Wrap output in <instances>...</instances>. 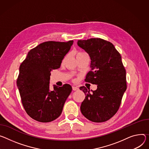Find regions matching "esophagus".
<instances>
[{
    "label": "esophagus",
    "instance_id": "34e87169",
    "mask_svg": "<svg viewBox=\"0 0 149 149\" xmlns=\"http://www.w3.org/2000/svg\"><path fill=\"white\" fill-rule=\"evenodd\" d=\"M72 90L74 91H77V90H78L79 88L77 87H75V86H72Z\"/></svg>",
    "mask_w": 149,
    "mask_h": 149
}]
</instances>
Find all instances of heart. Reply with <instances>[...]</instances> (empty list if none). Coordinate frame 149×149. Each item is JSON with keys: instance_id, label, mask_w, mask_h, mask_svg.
<instances>
[{"instance_id": "heart-1", "label": "heart", "mask_w": 149, "mask_h": 149, "mask_svg": "<svg viewBox=\"0 0 149 149\" xmlns=\"http://www.w3.org/2000/svg\"><path fill=\"white\" fill-rule=\"evenodd\" d=\"M83 53H84V52H79V53H77V55H80V54H83Z\"/></svg>"}]
</instances>
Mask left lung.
<instances>
[{"label": "left lung", "instance_id": "1", "mask_svg": "<svg viewBox=\"0 0 149 149\" xmlns=\"http://www.w3.org/2000/svg\"><path fill=\"white\" fill-rule=\"evenodd\" d=\"M78 45L91 59V71L85 81L97 85L96 90L85 86L79 89L86 97L81 105L82 114L94 123H103L118 112L127 89L126 70L113 45L100 38L78 40Z\"/></svg>", "mask_w": 149, "mask_h": 149}]
</instances>
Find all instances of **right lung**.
Segmentation results:
<instances>
[{
  "label": "right lung",
  "instance_id": "add662e5",
  "mask_svg": "<svg viewBox=\"0 0 149 149\" xmlns=\"http://www.w3.org/2000/svg\"><path fill=\"white\" fill-rule=\"evenodd\" d=\"M49 41L31 49L19 66L17 84L25 112L33 119L49 123L58 118L62 112L72 87L54 86L49 90L50 71L58 69L73 44Z\"/></svg>",
  "mask_w": 149,
  "mask_h": 149
}]
</instances>
